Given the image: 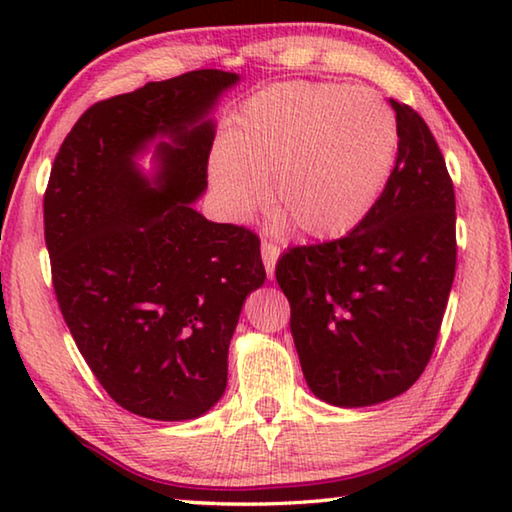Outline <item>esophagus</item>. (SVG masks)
I'll list each match as a JSON object with an SVG mask.
<instances>
[{"label":"esophagus","instance_id":"esophagus-1","mask_svg":"<svg viewBox=\"0 0 512 512\" xmlns=\"http://www.w3.org/2000/svg\"><path fill=\"white\" fill-rule=\"evenodd\" d=\"M277 255H280V248H277L275 244H271V241H262V259H264V266H266V275H268V280H273Z\"/></svg>","mask_w":512,"mask_h":512}]
</instances>
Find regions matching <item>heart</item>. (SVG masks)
Returning <instances> with one entry per match:
<instances>
[{
    "instance_id": "heart-1",
    "label": "heart",
    "mask_w": 512,
    "mask_h": 512,
    "mask_svg": "<svg viewBox=\"0 0 512 512\" xmlns=\"http://www.w3.org/2000/svg\"><path fill=\"white\" fill-rule=\"evenodd\" d=\"M400 131L375 92L336 83H280L241 103L210 158V183L230 219L264 203L311 239H336L368 219L393 176Z\"/></svg>"
}]
</instances>
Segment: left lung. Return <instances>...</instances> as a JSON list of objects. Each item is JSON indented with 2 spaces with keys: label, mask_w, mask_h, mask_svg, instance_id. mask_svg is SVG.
Here are the masks:
<instances>
[{
  "label": "left lung",
  "mask_w": 512,
  "mask_h": 512,
  "mask_svg": "<svg viewBox=\"0 0 512 512\" xmlns=\"http://www.w3.org/2000/svg\"><path fill=\"white\" fill-rule=\"evenodd\" d=\"M400 149L384 194L348 235L293 246L275 277L311 393L345 409L391 400L436 348L456 273V196L427 121L391 99Z\"/></svg>",
  "instance_id": "8db88e82"
}]
</instances>
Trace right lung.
<instances>
[{
  "label": "right lung",
  "mask_w": 512,
  "mask_h": 512,
  "mask_svg": "<svg viewBox=\"0 0 512 512\" xmlns=\"http://www.w3.org/2000/svg\"><path fill=\"white\" fill-rule=\"evenodd\" d=\"M237 79L196 69L94 103L51 167L45 241L60 314L106 393L142 418L192 420L219 402L241 307L266 277L253 230L192 207L214 142L205 115ZM155 134L172 137L159 147L160 193L132 162Z\"/></svg>",
  "instance_id": "obj_1"
}]
</instances>
